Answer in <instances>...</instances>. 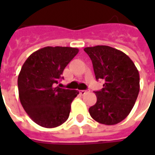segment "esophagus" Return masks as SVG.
<instances>
[{
	"label": "esophagus",
	"instance_id": "34e87169",
	"mask_svg": "<svg viewBox=\"0 0 155 155\" xmlns=\"http://www.w3.org/2000/svg\"><path fill=\"white\" fill-rule=\"evenodd\" d=\"M89 92L88 90H80V93L83 96V95L86 94V93H87V92Z\"/></svg>",
	"mask_w": 155,
	"mask_h": 155
}]
</instances>
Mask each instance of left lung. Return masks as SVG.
<instances>
[{"label":"left lung","mask_w":155,"mask_h":155,"mask_svg":"<svg viewBox=\"0 0 155 155\" xmlns=\"http://www.w3.org/2000/svg\"><path fill=\"white\" fill-rule=\"evenodd\" d=\"M91 58L96 79L104 80L103 88L95 92L97 103L89 108L95 120L116 125L132 110L140 90L139 73L128 55L108 46L84 49Z\"/></svg>","instance_id":"left-lung-1"}]
</instances>
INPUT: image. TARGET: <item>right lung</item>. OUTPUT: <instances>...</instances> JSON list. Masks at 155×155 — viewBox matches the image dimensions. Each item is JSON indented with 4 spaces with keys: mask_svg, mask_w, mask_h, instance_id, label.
Wrapping results in <instances>:
<instances>
[{
    "mask_svg": "<svg viewBox=\"0 0 155 155\" xmlns=\"http://www.w3.org/2000/svg\"><path fill=\"white\" fill-rule=\"evenodd\" d=\"M79 52L68 47H47L31 54L18 79L19 99L36 124L45 128L59 126L68 120L71 104L79 92L56 87L64 68Z\"/></svg>",
    "mask_w": 155,
    "mask_h": 155,
    "instance_id": "1",
    "label": "right lung"
}]
</instances>
